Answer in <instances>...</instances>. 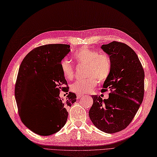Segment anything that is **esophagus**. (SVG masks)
Wrapping results in <instances>:
<instances>
[{
    "instance_id": "1",
    "label": "esophagus",
    "mask_w": 157,
    "mask_h": 157,
    "mask_svg": "<svg viewBox=\"0 0 157 157\" xmlns=\"http://www.w3.org/2000/svg\"><path fill=\"white\" fill-rule=\"evenodd\" d=\"M83 96H84V94H77V99H80L81 97H82Z\"/></svg>"
}]
</instances>
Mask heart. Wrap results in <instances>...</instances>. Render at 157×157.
<instances>
[{"label": "heart", "instance_id": "b5f03b06", "mask_svg": "<svg viewBox=\"0 0 157 157\" xmlns=\"http://www.w3.org/2000/svg\"><path fill=\"white\" fill-rule=\"evenodd\" d=\"M73 58L79 64L86 66L85 79L78 80L71 84L70 88L73 92L88 93L92 91L98 84V79L102 83L109 77L112 62L106 54H100L97 51L82 47L75 52ZM63 76L67 80H71L75 77V69L73 65L67 59L64 58L60 63Z\"/></svg>", "mask_w": 157, "mask_h": 157}]
</instances>
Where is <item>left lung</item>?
Returning a JSON list of instances; mask_svg holds the SVG:
<instances>
[{"label":"left lung","mask_w":157,"mask_h":157,"mask_svg":"<svg viewBox=\"0 0 157 157\" xmlns=\"http://www.w3.org/2000/svg\"><path fill=\"white\" fill-rule=\"evenodd\" d=\"M101 48L109 55L111 73L102 92L110 90L109 99L93 95L89 116L102 132L115 133L125 129L133 120L144 95V71L133 49L123 43L112 41Z\"/></svg>","instance_id":"left-lung-1"}]
</instances>
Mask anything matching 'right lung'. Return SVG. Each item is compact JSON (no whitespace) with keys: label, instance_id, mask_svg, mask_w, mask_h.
I'll use <instances>...</instances> for the list:
<instances>
[{"label":"right lung","instance_id":"obj_1","mask_svg":"<svg viewBox=\"0 0 157 157\" xmlns=\"http://www.w3.org/2000/svg\"><path fill=\"white\" fill-rule=\"evenodd\" d=\"M70 51L66 44H48L32 50L19 67L15 86V97L19 115L24 125L41 136H49L65 125L68 117L67 109L76 102L77 96L69 92L64 101L60 97L62 90L68 92L67 81L63 76L60 63ZM66 85V87H63ZM30 112L41 107L51 113L52 120L45 124L35 121Z\"/></svg>","mask_w":157,"mask_h":157}]
</instances>
